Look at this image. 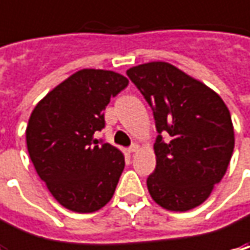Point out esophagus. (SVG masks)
I'll return each mask as SVG.
<instances>
[{
    "instance_id": "1",
    "label": "esophagus",
    "mask_w": 250,
    "mask_h": 250,
    "mask_svg": "<svg viewBox=\"0 0 250 250\" xmlns=\"http://www.w3.org/2000/svg\"><path fill=\"white\" fill-rule=\"evenodd\" d=\"M129 153H136V151H139V145H136V143H133L132 146H130L129 149H128Z\"/></svg>"
}]
</instances>
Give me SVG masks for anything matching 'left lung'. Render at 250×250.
Returning a JSON list of instances; mask_svg holds the SVG:
<instances>
[{
  "instance_id": "obj_1",
  "label": "left lung",
  "mask_w": 250,
  "mask_h": 250,
  "mask_svg": "<svg viewBox=\"0 0 250 250\" xmlns=\"http://www.w3.org/2000/svg\"><path fill=\"white\" fill-rule=\"evenodd\" d=\"M129 79L153 108L156 169L151 199L169 211L200 206L226 175L235 138L226 103L208 86L168 62L129 68ZM161 133H168L164 142Z\"/></svg>"
}]
</instances>
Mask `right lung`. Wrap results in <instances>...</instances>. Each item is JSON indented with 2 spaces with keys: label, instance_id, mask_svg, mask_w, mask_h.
Returning a JSON list of instances; mask_svg holds the SVG:
<instances>
[{
  "label": "right lung",
  "instance_id": "1",
  "mask_svg": "<svg viewBox=\"0 0 250 250\" xmlns=\"http://www.w3.org/2000/svg\"><path fill=\"white\" fill-rule=\"evenodd\" d=\"M121 73L81 69L37 103L26 128L36 172L55 200L76 213H93L111 200L125 167L121 150L99 145L111 97L128 86Z\"/></svg>",
  "mask_w": 250,
  "mask_h": 250
}]
</instances>
